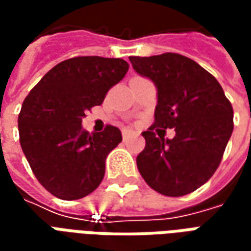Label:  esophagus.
Masks as SVG:
<instances>
[{"instance_id":"obj_1","label":"esophagus","mask_w":251,"mask_h":251,"mask_svg":"<svg viewBox=\"0 0 251 251\" xmlns=\"http://www.w3.org/2000/svg\"><path fill=\"white\" fill-rule=\"evenodd\" d=\"M131 136H133V131L131 130H127V129H126V130L122 131V138H124V141L129 140Z\"/></svg>"}]
</instances>
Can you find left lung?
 <instances>
[{
    "label": "left lung",
    "mask_w": 251,
    "mask_h": 251,
    "mask_svg": "<svg viewBox=\"0 0 251 251\" xmlns=\"http://www.w3.org/2000/svg\"><path fill=\"white\" fill-rule=\"evenodd\" d=\"M137 74L157 88L154 122L147 131L137 167L147 184L165 196H184L208 181L231 137L232 106L223 88L192 59L167 52L129 57ZM158 128H175L165 140Z\"/></svg>",
    "instance_id": "left-lung-1"
}]
</instances>
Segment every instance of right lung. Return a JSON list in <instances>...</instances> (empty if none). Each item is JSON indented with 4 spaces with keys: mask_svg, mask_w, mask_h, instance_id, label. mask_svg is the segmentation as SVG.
Returning <instances> with one entry per match:
<instances>
[{
    "mask_svg": "<svg viewBox=\"0 0 251 251\" xmlns=\"http://www.w3.org/2000/svg\"><path fill=\"white\" fill-rule=\"evenodd\" d=\"M122 59L77 56L59 63L30 90L19 114L20 144L36 179L53 196L82 199L98 188L106 157L121 141L118 127L83 130L82 118L124 79Z\"/></svg>",
    "mask_w": 251,
    "mask_h": 251,
    "instance_id": "obj_1",
    "label": "right lung"
}]
</instances>
